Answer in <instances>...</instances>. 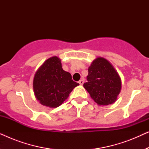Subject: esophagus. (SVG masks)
<instances>
[{
  "mask_svg": "<svg viewBox=\"0 0 149 149\" xmlns=\"http://www.w3.org/2000/svg\"><path fill=\"white\" fill-rule=\"evenodd\" d=\"M79 84H80V85H83V83H84V79H81V80L79 81Z\"/></svg>",
  "mask_w": 149,
  "mask_h": 149,
  "instance_id": "1",
  "label": "esophagus"
}]
</instances>
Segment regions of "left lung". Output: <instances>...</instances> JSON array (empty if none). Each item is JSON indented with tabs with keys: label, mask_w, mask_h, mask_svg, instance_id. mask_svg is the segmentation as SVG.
<instances>
[{
	"label": "left lung",
	"mask_w": 149,
	"mask_h": 149,
	"mask_svg": "<svg viewBox=\"0 0 149 149\" xmlns=\"http://www.w3.org/2000/svg\"><path fill=\"white\" fill-rule=\"evenodd\" d=\"M87 82L83 87L99 105L115 102L121 88V79L109 61L97 58L88 69Z\"/></svg>",
	"instance_id": "8db88e82"
}]
</instances>
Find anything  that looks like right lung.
I'll return each instance as SVG.
<instances>
[{"instance_id":"add662e5","label":"right lung","mask_w":149,"mask_h":149,"mask_svg":"<svg viewBox=\"0 0 149 149\" xmlns=\"http://www.w3.org/2000/svg\"><path fill=\"white\" fill-rule=\"evenodd\" d=\"M70 73L62 68L58 57L49 58L36 71L33 81L34 92L41 104L50 108L60 107L72 89L79 85Z\"/></svg>"}]
</instances>
